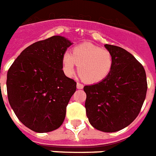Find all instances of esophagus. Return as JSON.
<instances>
[{"instance_id": "1", "label": "esophagus", "mask_w": 156, "mask_h": 156, "mask_svg": "<svg viewBox=\"0 0 156 156\" xmlns=\"http://www.w3.org/2000/svg\"><path fill=\"white\" fill-rule=\"evenodd\" d=\"M77 88H78V89H82V88H83V85L79 83V82H78V83H77Z\"/></svg>"}]
</instances>
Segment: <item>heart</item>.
<instances>
[{
  "instance_id": "b5f03b06",
  "label": "heart",
  "mask_w": 156,
  "mask_h": 156,
  "mask_svg": "<svg viewBox=\"0 0 156 156\" xmlns=\"http://www.w3.org/2000/svg\"><path fill=\"white\" fill-rule=\"evenodd\" d=\"M62 70L68 78H72L78 65L81 78L88 83H98L108 77L113 68L114 59L109 50L89 42L82 43L72 50L64 53L62 59Z\"/></svg>"
}]
</instances>
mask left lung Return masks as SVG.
<instances>
[{
	"mask_svg": "<svg viewBox=\"0 0 156 156\" xmlns=\"http://www.w3.org/2000/svg\"><path fill=\"white\" fill-rule=\"evenodd\" d=\"M114 59L111 74L102 82L85 86V107L90 123L103 132H115L136 119L146 98V72L132 54L106 44Z\"/></svg>",
	"mask_w": 156,
	"mask_h": 156,
	"instance_id": "8db88e82",
	"label": "left lung"
}]
</instances>
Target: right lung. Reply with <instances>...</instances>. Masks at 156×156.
Instances as JSON below:
<instances>
[{
  "label": "right lung",
  "mask_w": 156,
  "mask_h": 156,
  "mask_svg": "<svg viewBox=\"0 0 156 156\" xmlns=\"http://www.w3.org/2000/svg\"><path fill=\"white\" fill-rule=\"evenodd\" d=\"M72 44L62 36L37 41L9 69V102L18 119L35 132L54 131L65 119L76 82L63 73L62 59Z\"/></svg>",
  "instance_id": "1"
}]
</instances>
